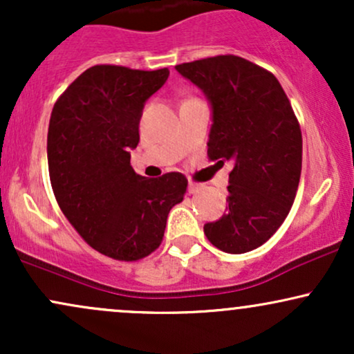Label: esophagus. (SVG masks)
Masks as SVG:
<instances>
[{"mask_svg": "<svg viewBox=\"0 0 354 354\" xmlns=\"http://www.w3.org/2000/svg\"><path fill=\"white\" fill-rule=\"evenodd\" d=\"M201 189V185H198V183H193V181H189V185H188V191L191 194H194V193H198V191Z\"/></svg>", "mask_w": 354, "mask_h": 354, "instance_id": "1", "label": "esophagus"}]
</instances>
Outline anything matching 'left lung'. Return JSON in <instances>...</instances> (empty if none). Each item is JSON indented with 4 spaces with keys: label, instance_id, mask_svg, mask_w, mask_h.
<instances>
[{
    "label": "left lung",
    "instance_id": "obj_1",
    "mask_svg": "<svg viewBox=\"0 0 354 354\" xmlns=\"http://www.w3.org/2000/svg\"><path fill=\"white\" fill-rule=\"evenodd\" d=\"M176 71L211 106L209 160L233 163L226 213L203 230L218 250L248 253L273 236L293 206L303 153L298 120L279 81L245 58L214 56Z\"/></svg>",
    "mask_w": 354,
    "mask_h": 354
}]
</instances>
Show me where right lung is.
Returning a JSON list of instances; mask_svg holds the SVG:
<instances>
[{
	"label": "right lung",
	"instance_id": "obj_1",
	"mask_svg": "<svg viewBox=\"0 0 354 354\" xmlns=\"http://www.w3.org/2000/svg\"><path fill=\"white\" fill-rule=\"evenodd\" d=\"M168 76V68L91 66L51 111L48 169L56 201L89 246L120 261L161 245L169 209L188 186L181 173L146 178L129 165L146 101Z\"/></svg>",
	"mask_w": 354,
	"mask_h": 354
}]
</instances>
